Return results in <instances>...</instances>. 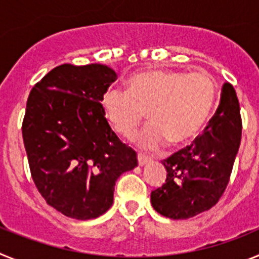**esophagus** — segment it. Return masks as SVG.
I'll list each match as a JSON object with an SVG mask.
<instances>
[{"instance_id":"obj_1","label":"esophagus","mask_w":259,"mask_h":259,"mask_svg":"<svg viewBox=\"0 0 259 259\" xmlns=\"http://www.w3.org/2000/svg\"><path fill=\"white\" fill-rule=\"evenodd\" d=\"M137 161H139V166H144V164H146L150 161V158L144 154H139L137 155Z\"/></svg>"}]
</instances>
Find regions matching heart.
I'll list each match as a JSON object with an SVG mask.
<instances>
[{
    "instance_id": "1",
    "label": "heart",
    "mask_w": 259,
    "mask_h": 259,
    "mask_svg": "<svg viewBox=\"0 0 259 259\" xmlns=\"http://www.w3.org/2000/svg\"><path fill=\"white\" fill-rule=\"evenodd\" d=\"M215 97L217 88L207 75L152 68L128 76L125 92L106 91L101 107L111 130L124 139L134 137L146 113L150 124L136 141L154 150L166 141L179 146L193 140L209 119Z\"/></svg>"
}]
</instances>
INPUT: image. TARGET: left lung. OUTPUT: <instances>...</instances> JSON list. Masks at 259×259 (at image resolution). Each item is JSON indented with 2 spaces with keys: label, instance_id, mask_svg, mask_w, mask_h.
<instances>
[{
  "label": "left lung",
  "instance_id": "obj_1",
  "mask_svg": "<svg viewBox=\"0 0 259 259\" xmlns=\"http://www.w3.org/2000/svg\"><path fill=\"white\" fill-rule=\"evenodd\" d=\"M241 141V116L236 92L222 88L221 104L202 136L164 159L166 183L150 194L157 212L188 219L211 209L222 197Z\"/></svg>",
  "mask_w": 259,
  "mask_h": 259
}]
</instances>
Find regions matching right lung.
Returning a JSON list of instances; mask_svg holds the SVG:
<instances>
[{"instance_id":"1","label":"right lung","mask_w":259,"mask_h":259,"mask_svg":"<svg viewBox=\"0 0 259 259\" xmlns=\"http://www.w3.org/2000/svg\"><path fill=\"white\" fill-rule=\"evenodd\" d=\"M115 80L105 65L65 63L28 96L22 134L32 179L48 205L70 218L106 212L118 178L137 166L136 152L102 113L101 98Z\"/></svg>"}]
</instances>
